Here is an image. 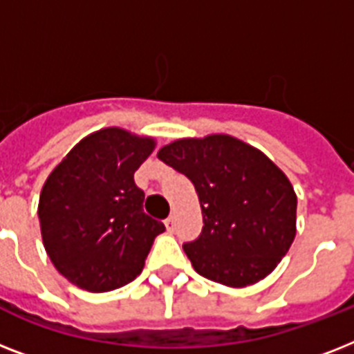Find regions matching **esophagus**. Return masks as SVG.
Instances as JSON below:
<instances>
[{
	"label": "esophagus",
	"mask_w": 354,
	"mask_h": 354,
	"mask_svg": "<svg viewBox=\"0 0 354 354\" xmlns=\"http://www.w3.org/2000/svg\"><path fill=\"white\" fill-rule=\"evenodd\" d=\"M165 227H167V232H174V227H176V221H174V216H169L165 221Z\"/></svg>",
	"instance_id": "esophagus-1"
}]
</instances>
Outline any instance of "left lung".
Instances as JSON below:
<instances>
[{
	"mask_svg": "<svg viewBox=\"0 0 354 354\" xmlns=\"http://www.w3.org/2000/svg\"><path fill=\"white\" fill-rule=\"evenodd\" d=\"M193 182L204 227L183 242L194 270L227 286L257 283L296 236L297 198L272 161L232 136L180 139L158 152Z\"/></svg>",
	"mask_w": 354,
	"mask_h": 354,
	"instance_id": "1",
	"label": "left lung"
}]
</instances>
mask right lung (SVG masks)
<instances>
[{
  "instance_id": "1",
  "label": "right lung",
  "mask_w": 354,
  "mask_h": 354,
  "mask_svg": "<svg viewBox=\"0 0 354 354\" xmlns=\"http://www.w3.org/2000/svg\"><path fill=\"white\" fill-rule=\"evenodd\" d=\"M154 141L106 128L75 145L41 189V239L55 268L90 292L115 290L141 274L163 222L143 211L133 182Z\"/></svg>"
}]
</instances>
